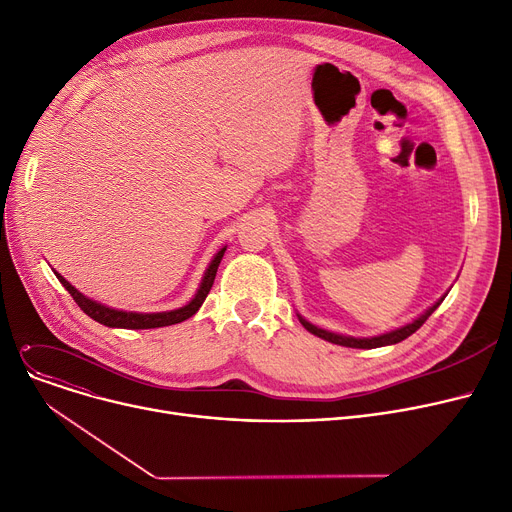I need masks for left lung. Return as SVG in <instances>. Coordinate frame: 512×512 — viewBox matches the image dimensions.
<instances>
[{"label": "left lung", "instance_id": "obj_1", "mask_svg": "<svg viewBox=\"0 0 512 512\" xmlns=\"http://www.w3.org/2000/svg\"><path fill=\"white\" fill-rule=\"evenodd\" d=\"M444 301V297L434 305V307H429L421 317H417L413 324H407V326H402V328H398V330H394V332H388V334H382V336H373V338H351V336H340V334H334V332H328V330H321V328H317V326H313V324H309L307 319H303V317H299L301 319V324L305 326V330H309L313 336H319V338H324V340H328V342H332V344H340V346H351V348H378V346H388V344H396V342H402L405 338H409L411 334H415L425 321H427V317L432 315L438 307H440V303Z\"/></svg>", "mask_w": 512, "mask_h": 512}]
</instances>
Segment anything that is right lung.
<instances>
[{"label":"right lung","mask_w":512,"mask_h":512,"mask_svg":"<svg viewBox=\"0 0 512 512\" xmlns=\"http://www.w3.org/2000/svg\"><path fill=\"white\" fill-rule=\"evenodd\" d=\"M224 251L222 249L218 255H215L207 267V272L203 276V282L195 294V299L180 307V309H174V311H164V313H130V311H118V309H110L105 305H99L91 299H87L85 294H80L68 280H64L58 272V280L62 282V286L70 292V297L74 299V303L83 309L91 319L99 321V324L107 326V328H124V330H149V328H164V326H172V324H180V321L193 317L199 307L203 305L205 297L209 294L211 286H213V280H215V272H218V265L224 257Z\"/></svg>","instance_id":"1"}]
</instances>
